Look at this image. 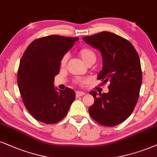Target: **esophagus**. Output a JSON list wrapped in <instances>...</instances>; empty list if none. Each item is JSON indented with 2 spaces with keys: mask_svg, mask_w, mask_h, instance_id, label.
<instances>
[{
  "mask_svg": "<svg viewBox=\"0 0 157 157\" xmlns=\"http://www.w3.org/2000/svg\"><path fill=\"white\" fill-rule=\"evenodd\" d=\"M85 93L83 92H79V91H77L76 92H75V96H76V98H79V97H82L84 95Z\"/></svg>",
  "mask_w": 157,
  "mask_h": 157,
  "instance_id": "34e87169",
  "label": "esophagus"
}]
</instances>
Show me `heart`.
Returning <instances> with one entry per match:
<instances>
[{"mask_svg": "<svg viewBox=\"0 0 157 157\" xmlns=\"http://www.w3.org/2000/svg\"><path fill=\"white\" fill-rule=\"evenodd\" d=\"M79 55L84 62L87 65H92L96 61L97 55L96 52L93 49L89 47L82 48L79 52ZM69 59V54L66 53L64 55L60 60V65L62 67L66 66L67 61ZM88 79L84 78H76L74 80L75 84H83V83L87 82Z\"/></svg>", "mask_w": 157, "mask_h": 157, "instance_id": "obj_1", "label": "heart"}]
</instances>
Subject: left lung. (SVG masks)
Instances as JSON below:
<instances>
[{"mask_svg":"<svg viewBox=\"0 0 157 157\" xmlns=\"http://www.w3.org/2000/svg\"><path fill=\"white\" fill-rule=\"evenodd\" d=\"M83 40L101 52L102 69L98 79L110 83L108 93L90 92L94 102L89 113L100 124L114 127L131 115L138 102L143 78L138 54L129 40L113 33L103 31Z\"/></svg>","mask_w":157,"mask_h":157,"instance_id":"left-lung-1","label":"left lung"}]
</instances>
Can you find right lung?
I'll list each match as a JSON object with an SVG mask.
<instances>
[{
    "label": "right lung",
    "mask_w": 157,
    "mask_h": 157,
    "mask_svg": "<svg viewBox=\"0 0 157 157\" xmlns=\"http://www.w3.org/2000/svg\"><path fill=\"white\" fill-rule=\"evenodd\" d=\"M78 38L52 35L38 38L27 47L17 72V84L22 101L34 119L55 124L67 115L75 93L68 87L57 92L55 76L60 60Z\"/></svg>",
    "instance_id": "right-lung-1"
}]
</instances>
